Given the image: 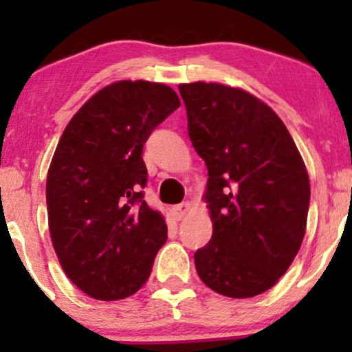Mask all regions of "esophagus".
I'll list each match as a JSON object with an SVG mask.
<instances>
[{
	"mask_svg": "<svg viewBox=\"0 0 352 352\" xmlns=\"http://www.w3.org/2000/svg\"><path fill=\"white\" fill-rule=\"evenodd\" d=\"M188 210H190V204H188V201H184V204L175 205L172 212H173V217H175L177 220H182V218L187 215Z\"/></svg>",
	"mask_w": 352,
	"mask_h": 352,
	"instance_id": "34e87169",
	"label": "esophagus"
}]
</instances>
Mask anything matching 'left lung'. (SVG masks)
<instances>
[{
  "mask_svg": "<svg viewBox=\"0 0 352 352\" xmlns=\"http://www.w3.org/2000/svg\"><path fill=\"white\" fill-rule=\"evenodd\" d=\"M179 91L188 137L208 168L213 235L195 252L197 273L223 296H256L300 252L311 193L305 162L276 112L254 96L217 82Z\"/></svg>",
  "mask_w": 352,
  "mask_h": 352,
  "instance_id": "1",
  "label": "left lung"
}]
</instances>
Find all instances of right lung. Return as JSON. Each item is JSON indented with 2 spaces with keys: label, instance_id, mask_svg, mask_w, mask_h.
I'll return each mask as SVG.
<instances>
[{
  "label": "right lung",
  "instance_id": "add662e5",
  "mask_svg": "<svg viewBox=\"0 0 352 352\" xmlns=\"http://www.w3.org/2000/svg\"><path fill=\"white\" fill-rule=\"evenodd\" d=\"M180 99L168 86L119 80L100 89L60 135L47 172L52 246L64 273L100 301L142 288L167 225L144 200V144Z\"/></svg>",
  "mask_w": 352,
  "mask_h": 352
}]
</instances>
